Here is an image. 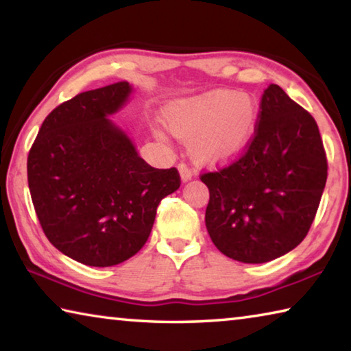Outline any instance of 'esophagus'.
<instances>
[{
	"label": "esophagus",
	"mask_w": 351,
	"mask_h": 351,
	"mask_svg": "<svg viewBox=\"0 0 351 351\" xmlns=\"http://www.w3.org/2000/svg\"><path fill=\"white\" fill-rule=\"evenodd\" d=\"M178 170H180V176L182 182H187L193 178V171L190 170L186 164H180L178 165Z\"/></svg>",
	"instance_id": "34e87169"
}]
</instances>
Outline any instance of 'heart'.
<instances>
[{
    "label": "heart",
    "mask_w": 351,
    "mask_h": 351,
    "mask_svg": "<svg viewBox=\"0 0 351 351\" xmlns=\"http://www.w3.org/2000/svg\"><path fill=\"white\" fill-rule=\"evenodd\" d=\"M258 104L245 93L215 90L180 100L165 114V127L187 142L189 156L217 167L235 161L251 144L258 125Z\"/></svg>",
    "instance_id": "1"
}]
</instances>
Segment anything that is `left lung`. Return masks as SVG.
Segmentation results:
<instances>
[{
    "instance_id": "8db88e82",
    "label": "left lung",
    "mask_w": 351,
    "mask_h": 351,
    "mask_svg": "<svg viewBox=\"0 0 351 351\" xmlns=\"http://www.w3.org/2000/svg\"><path fill=\"white\" fill-rule=\"evenodd\" d=\"M260 108L246 153L201 176L210 195L207 232L219 252L241 263H266L300 245L328 169L316 121L280 86L266 88Z\"/></svg>"
}]
</instances>
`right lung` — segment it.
Here are the masks:
<instances>
[{"mask_svg": "<svg viewBox=\"0 0 351 351\" xmlns=\"http://www.w3.org/2000/svg\"><path fill=\"white\" fill-rule=\"evenodd\" d=\"M133 86L119 82L77 94L45 119L27 158V182L41 228L79 263L114 266L150 237L161 199L180 173L154 169L111 121Z\"/></svg>", "mask_w": 351, "mask_h": 351, "instance_id": "right-lung-1", "label": "right lung"}]
</instances>
